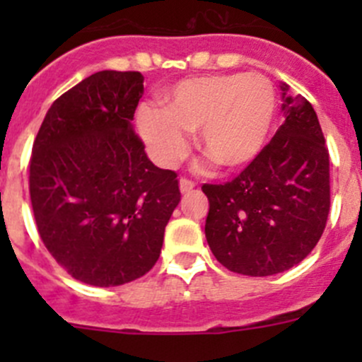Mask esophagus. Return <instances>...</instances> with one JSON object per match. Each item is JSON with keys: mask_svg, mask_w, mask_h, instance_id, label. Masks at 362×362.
<instances>
[{"mask_svg": "<svg viewBox=\"0 0 362 362\" xmlns=\"http://www.w3.org/2000/svg\"><path fill=\"white\" fill-rule=\"evenodd\" d=\"M178 187H180L182 194H189V192H191L192 189L196 187V184H194V182L187 180V178H182V180L178 182Z\"/></svg>", "mask_w": 362, "mask_h": 362, "instance_id": "34e87169", "label": "esophagus"}]
</instances>
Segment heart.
I'll use <instances>...</instances> for the list:
<instances>
[{
  "label": "heart",
  "instance_id": "heart-1",
  "mask_svg": "<svg viewBox=\"0 0 362 362\" xmlns=\"http://www.w3.org/2000/svg\"><path fill=\"white\" fill-rule=\"evenodd\" d=\"M164 108L140 107L138 131L164 168L189 154L187 133L198 131L206 158L228 171L250 166L266 147L276 115V93L261 73L191 76L163 93Z\"/></svg>",
  "mask_w": 362,
  "mask_h": 362
}]
</instances>
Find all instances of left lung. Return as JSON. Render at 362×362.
Returning <instances> with one entry per match:
<instances>
[{
	"instance_id": "obj_1",
	"label": "left lung",
	"mask_w": 362,
	"mask_h": 362,
	"mask_svg": "<svg viewBox=\"0 0 362 362\" xmlns=\"http://www.w3.org/2000/svg\"><path fill=\"white\" fill-rule=\"evenodd\" d=\"M282 89V126L235 180L204 184V235L231 272L269 276L299 264L322 236L329 214V154L312 105Z\"/></svg>"
}]
</instances>
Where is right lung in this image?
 Returning <instances> with one entry per match:
<instances>
[{"instance_id": "add662e5", "label": "right lung", "mask_w": 362, "mask_h": 362, "mask_svg": "<svg viewBox=\"0 0 362 362\" xmlns=\"http://www.w3.org/2000/svg\"><path fill=\"white\" fill-rule=\"evenodd\" d=\"M141 94V73H94L54 101L33 145L29 194L42 242L89 286L151 272L180 202L177 173L147 158L131 124Z\"/></svg>"}]
</instances>
